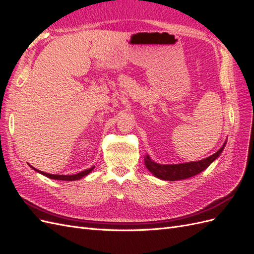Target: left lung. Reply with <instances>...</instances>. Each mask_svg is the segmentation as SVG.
Listing matches in <instances>:
<instances>
[{"mask_svg":"<svg viewBox=\"0 0 254 254\" xmlns=\"http://www.w3.org/2000/svg\"><path fill=\"white\" fill-rule=\"evenodd\" d=\"M227 142L224 143L221 148L214 153V155L207 157L203 160L196 161V162H187L180 164H159L153 162L149 158L146 156L144 158V162L147 170L159 179L166 181H177L182 179H188L190 177H193L199 173L203 172L205 168L213 162L215 159H217L221 151L224 150Z\"/></svg>","mask_w":254,"mask_h":254,"instance_id":"1","label":"left lung"}]
</instances>
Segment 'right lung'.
Wrapping results in <instances>:
<instances>
[{"mask_svg":"<svg viewBox=\"0 0 254 254\" xmlns=\"http://www.w3.org/2000/svg\"><path fill=\"white\" fill-rule=\"evenodd\" d=\"M29 166H30V165H29ZM30 167H32L33 170H35L36 172L40 173L41 175H43V176H45V177H48V178H50V179L64 180V181L79 180V179L82 178V177H84V176H87L88 174H90L92 171H93V168H94V166H92L91 168H89V170H86V171H83V172L77 173V174H75V175H53V174H48V173H44V172H41V171H38L37 168H35V167H33V166H30Z\"/></svg>","mask_w":254,"mask_h":254,"instance_id":"1","label":"right lung"}]
</instances>
